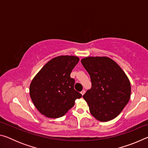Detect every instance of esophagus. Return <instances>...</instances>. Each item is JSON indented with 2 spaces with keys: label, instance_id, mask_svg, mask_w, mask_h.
Returning <instances> with one entry per match:
<instances>
[{
  "label": "esophagus",
  "instance_id": "1",
  "mask_svg": "<svg viewBox=\"0 0 148 148\" xmlns=\"http://www.w3.org/2000/svg\"><path fill=\"white\" fill-rule=\"evenodd\" d=\"M85 92H86V91H85V90H82V91H81V94L82 95H84L85 94Z\"/></svg>",
  "mask_w": 148,
  "mask_h": 148
}]
</instances>
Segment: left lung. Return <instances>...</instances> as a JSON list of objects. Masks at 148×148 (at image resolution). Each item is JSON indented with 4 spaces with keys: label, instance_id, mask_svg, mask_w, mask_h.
Returning a JSON list of instances; mask_svg holds the SVG:
<instances>
[{
    "label": "left lung",
    "instance_id": "1",
    "mask_svg": "<svg viewBox=\"0 0 148 148\" xmlns=\"http://www.w3.org/2000/svg\"><path fill=\"white\" fill-rule=\"evenodd\" d=\"M81 62L91 79V88L83 95L90 113L102 122L116 118L131 97L128 77L116 61L108 57H87Z\"/></svg>",
    "mask_w": 148,
    "mask_h": 148
}]
</instances>
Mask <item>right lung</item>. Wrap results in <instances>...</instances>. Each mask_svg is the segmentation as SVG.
<instances>
[{
  "label": "right lung",
  "mask_w": 148,
  "mask_h": 148,
  "mask_svg": "<svg viewBox=\"0 0 148 148\" xmlns=\"http://www.w3.org/2000/svg\"><path fill=\"white\" fill-rule=\"evenodd\" d=\"M72 56H58L50 60L32 79L30 97L36 109L47 117L63 116L74 106L82 95L74 88L71 77L72 69L79 61Z\"/></svg>",
  "instance_id": "1"
}]
</instances>
